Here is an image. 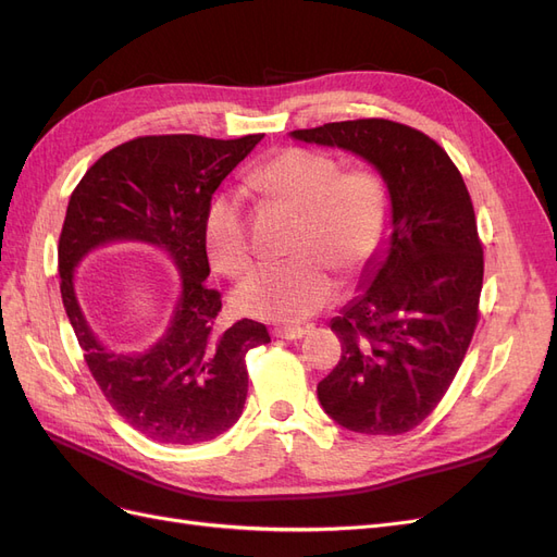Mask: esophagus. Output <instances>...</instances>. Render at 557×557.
<instances>
[{
  "mask_svg": "<svg viewBox=\"0 0 557 557\" xmlns=\"http://www.w3.org/2000/svg\"><path fill=\"white\" fill-rule=\"evenodd\" d=\"M309 330H305V327H290V325H283V327H274V336H278V339H301V336H305Z\"/></svg>",
  "mask_w": 557,
  "mask_h": 557,
  "instance_id": "1",
  "label": "esophagus"
}]
</instances>
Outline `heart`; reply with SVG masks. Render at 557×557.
Masks as SVG:
<instances>
[{"label":"heart","instance_id":"heart-1","mask_svg":"<svg viewBox=\"0 0 557 557\" xmlns=\"http://www.w3.org/2000/svg\"><path fill=\"white\" fill-rule=\"evenodd\" d=\"M250 183L301 213L288 262L262 264L234 290V309L250 318L295 323L323 309L336 293V272L352 278L383 248L391 199L379 176L346 172L334 158L307 148H283L250 172ZM205 248L227 276L250 264L242 197L218 193L205 213Z\"/></svg>","mask_w":557,"mask_h":557}]
</instances>
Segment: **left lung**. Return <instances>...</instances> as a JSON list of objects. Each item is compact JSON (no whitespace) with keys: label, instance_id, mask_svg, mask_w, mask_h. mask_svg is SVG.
Here are the masks:
<instances>
[{"label":"left lung","instance_id":"1","mask_svg":"<svg viewBox=\"0 0 557 557\" xmlns=\"http://www.w3.org/2000/svg\"><path fill=\"white\" fill-rule=\"evenodd\" d=\"M290 137L362 158L391 195V237L330 323L342 360L318 383L320 407L350 432H409L446 395L479 323L483 248L467 185L428 134L383 117Z\"/></svg>","mask_w":557,"mask_h":557}]
</instances>
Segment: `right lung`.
<instances>
[{
	"mask_svg": "<svg viewBox=\"0 0 557 557\" xmlns=\"http://www.w3.org/2000/svg\"><path fill=\"white\" fill-rule=\"evenodd\" d=\"M262 137L132 139L99 158L70 197L58 246L62 305L99 391L150 442L193 446L227 432L248 393L246 352L269 344L267 327L248 318L218 332L221 293L205 283L211 272L205 213L218 185ZM113 240L156 245L180 269L182 293L171 327L144 354L109 349L75 297L77 262Z\"/></svg>",
	"mask_w": 557,
	"mask_h": 557,
	"instance_id": "right-lung-1",
	"label": "right lung"
}]
</instances>
